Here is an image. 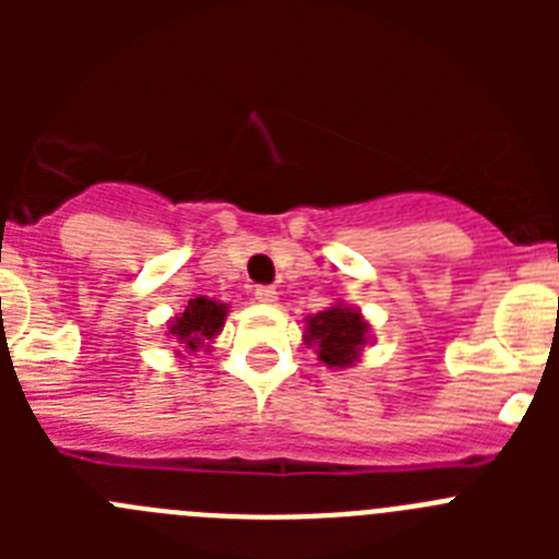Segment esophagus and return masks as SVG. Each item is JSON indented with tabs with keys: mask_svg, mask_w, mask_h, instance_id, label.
I'll return each mask as SVG.
<instances>
[{
	"mask_svg": "<svg viewBox=\"0 0 559 559\" xmlns=\"http://www.w3.org/2000/svg\"><path fill=\"white\" fill-rule=\"evenodd\" d=\"M254 299H257V302H263V305H276L280 294H276V288H271V285H257Z\"/></svg>",
	"mask_w": 559,
	"mask_h": 559,
	"instance_id": "obj_1",
	"label": "esophagus"
}]
</instances>
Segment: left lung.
Instances as JSON below:
<instances>
[{
  "label": "left lung",
  "mask_w": 559,
  "mask_h": 559,
  "mask_svg": "<svg viewBox=\"0 0 559 559\" xmlns=\"http://www.w3.org/2000/svg\"><path fill=\"white\" fill-rule=\"evenodd\" d=\"M305 341L316 347L319 360L330 369L353 367L360 358V349L369 344V322L360 316V310L347 305H333L308 319Z\"/></svg>",
  "instance_id": "1"
}]
</instances>
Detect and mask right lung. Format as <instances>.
Returning <instances> with one entry per match:
<instances>
[{"instance_id": "obj_1", "label": "right lung", "mask_w": 559, "mask_h": 559, "mask_svg": "<svg viewBox=\"0 0 559 559\" xmlns=\"http://www.w3.org/2000/svg\"><path fill=\"white\" fill-rule=\"evenodd\" d=\"M229 313L224 302L195 296L185 305L176 319L167 324V335L179 344L181 353H199V347H210V341L224 330V319Z\"/></svg>"}]
</instances>
